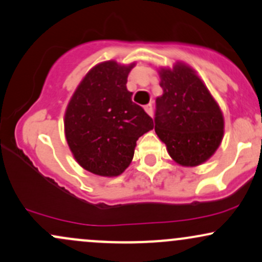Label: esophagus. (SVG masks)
Segmentation results:
<instances>
[{
    "label": "esophagus",
    "mask_w": 262,
    "mask_h": 262,
    "mask_svg": "<svg viewBox=\"0 0 262 262\" xmlns=\"http://www.w3.org/2000/svg\"><path fill=\"white\" fill-rule=\"evenodd\" d=\"M144 110H146V113L148 114L149 116H153V105H152V104H147V105L144 106Z\"/></svg>",
    "instance_id": "esophagus-1"
}]
</instances>
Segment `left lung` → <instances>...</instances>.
Returning <instances> with one entry per match:
<instances>
[{"mask_svg":"<svg viewBox=\"0 0 262 262\" xmlns=\"http://www.w3.org/2000/svg\"><path fill=\"white\" fill-rule=\"evenodd\" d=\"M159 77L163 94L156 99V134L178 164H202L222 142L223 114L204 82L185 63L161 69Z\"/></svg>","mask_w":262,"mask_h":262,"instance_id":"8db88e82","label":"left lung"}]
</instances>
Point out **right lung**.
<instances>
[{
    "instance_id": "add662e5",
    "label": "right lung",
    "mask_w": 262,
    "mask_h": 262,
    "mask_svg": "<svg viewBox=\"0 0 262 262\" xmlns=\"http://www.w3.org/2000/svg\"><path fill=\"white\" fill-rule=\"evenodd\" d=\"M135 63L105 61L85 75L64 113V135L78 164L100 177H118L130 165L136 141L155 127L126 88Z\"/></svg>"
}]
</instances>
